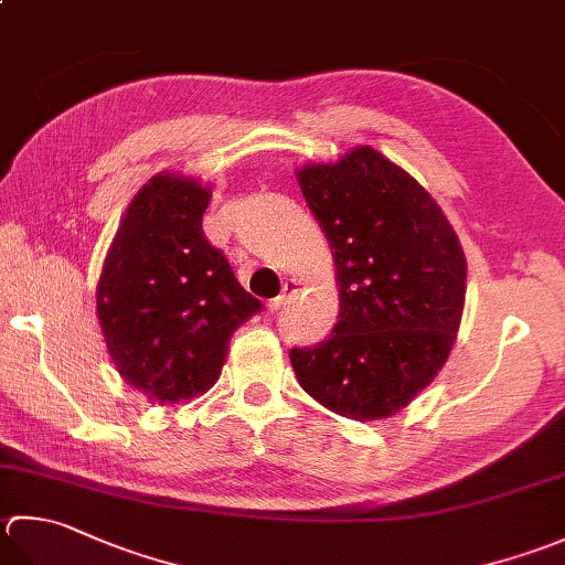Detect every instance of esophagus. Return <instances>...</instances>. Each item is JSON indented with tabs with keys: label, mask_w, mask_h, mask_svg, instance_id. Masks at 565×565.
Segmentation results:
<instances>
[{
	"label": "esophagus",
	"mask_w": 565,
	"mask_h": 565,
	"mask_svg": "<svg viewBox=\"0 0 565 565\" xmlns=\"http://www.w3.org/2000/svg\"><path fill=\"white\" fill-rule=\"evenodd\" d=\"M298 289H301V281H298V279H286V281H284V289H281V296L271 298L269 306H267L269 313L281 311V308H284L286 303H289V298H291Z\"/></svg>",
	"instance_id": "34e87169"
}]
</instances>
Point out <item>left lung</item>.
I'll list each match as a JSON object with an SVG mask.
<instances>
[{"label": "left lung", "instance_id": "8db88e82", "mask_svg": "<svg viewBox=\"0 0 565 565\" xmlns=\"http://www.w3.org/2000/svg\"><path fill=\"white\" fill-rule=\"evenodd\" d=\"M333 249L340 313L323 342L294 348L298 384L330 412L377 422L434 382L458 335L468 262L414 175L358 147L296 173Z\"/></svg>", "mask_w": 565, "mask_h": 565}]
</instances>
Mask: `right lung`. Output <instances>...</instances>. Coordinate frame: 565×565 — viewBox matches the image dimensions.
Listing matches in <instances>:
<instances>
[{"mask_svg":"<svg viewBox=\"0 0 565 565\" xmlns=\"http://www.w3.org/2000/svg\"><path fill=\"white\" fill-rule=\"evenodd\" d=\"M210 188L163 171L139 188L107 249L97 320L117 372L151 404L205 394L232 333L262 311L203 235Z\"/></svg>","mask_w":565,"mask_h":565,"instance_id":"right-lung-1","label":"right lung"}]
</instances>
